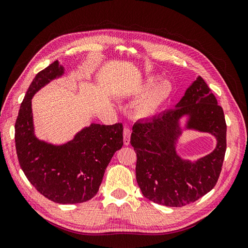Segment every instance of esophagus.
Masks as SVG:
<instances>
[{
	"mask_svg": "<svg viewBox=\"0 0 248 248\" xmlns=\"http://www.w3.org/2000/svg\"><path fill=\"white\" fill-rule=\"evenodd\" d=\"M131 128L124 126V143L125 146L130 145V139H131Z\"/></svg>",
	"mask_w": 248,
	"mask_h": 248,
	"instance_id": "1",
	"label": "esophagus"
}]
</instances>
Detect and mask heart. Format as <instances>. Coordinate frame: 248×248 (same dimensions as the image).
<instances>
[{
	"label": "heart",
	"instance_id": "heart-1",
	"mask_svg": "<svg viewBox=\"0 0 248 248\" xmlns=\"http://www.w3.org/2000/svg\"><path fill=\"white\" fill-rule=\"evenodd\" d=\"M155 77H149L143 82L137 85L132 91V95L140 96L143 94L151 86L154 85ZM173 87L168 80H161L155 84L141 98L136 105V113L140 117H149L154 115L171 97Z\"/></svg>",
	"mask_w": 248,
	"mask_h": 248
}]
</instances>
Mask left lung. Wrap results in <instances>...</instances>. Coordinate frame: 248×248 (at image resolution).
<instances>
[{"mask_svg":"<svg viewBox=\"0 0 248 248\" xmlns=\"http://www.w3.org/2000/svg\"><path fill=\"white\" fill-rule=\"evenodd\" d=\"M187 116L185 128L180 120ZM184 129L209 132L217 140L213 152L193 163L176 151ZM222 107L207 83L198 77L175 108L133 125L131 144L137 153L136 177L145 198L166 207H182L198 201L216 186L226 152Z\"/></svg>","mask_w":248,"mask_h":248,"instance_id":"obj_1","label":"left lung"}]
</instances>
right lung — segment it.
Returning <instances> with one entry per match:
<instances>
[{
    "mask_svg": "<svg viewBox=\"0 0 248 248\" xmlns=\"http://www.w3.org/2000/svg\"><path fill=\"white\" fill-rule=\"evenodd\" d=\"M64 74L59 61L40 71L30 84L15 124L21 169L36 190L58 203H79L97 193L105 169L124 145L123 124H91L66 144L41 141L34 133L31 99L46 84Z\"/></svg>",
    "mask_w": 248,
    "mask_h": 248,
    "instance_id": "1",
    "label": "right lung"
}]
</instances>
